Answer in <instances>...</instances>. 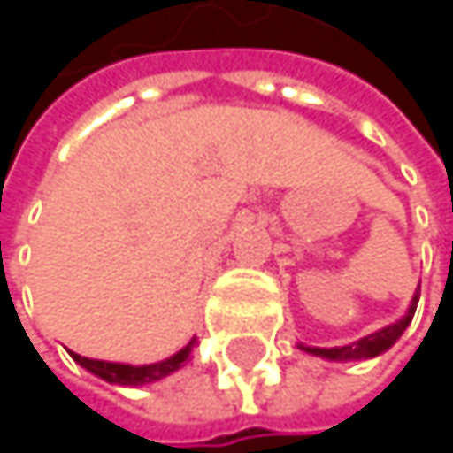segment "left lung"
I'll return each mask as SVG.
<instances>
[{"label":"left lung","instance_id":"1","mask_svg":"<svg viewBox=\"0 0 453 453\" xmlns=\"http://www.w3.org/2000/svg\"><path fill=\"white\" fill-rule=\"evenodd\" d=\"M417 302H419V286H417V291H414V296L409 302V310L396 322H391V325H386V327H380V330H375V333H370V335H365V338H359V341H354L349 346L319 349V346H304V343H299V349L307 351V354H312V357L330 359V362H354V359L380 357L383 351H388L402 338V333L409 327V322L414 317V310H417Z\"/></svg>","mask_w":453,"mask_h":453}]
</instances>
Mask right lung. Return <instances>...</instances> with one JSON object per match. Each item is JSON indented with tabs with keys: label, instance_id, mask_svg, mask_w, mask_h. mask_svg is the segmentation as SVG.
<instances>
[{
	"label": "right lung",
	"instance_id": "add662e5",
	"mask_svg": "<svg viewBox=\"0 0 453 453\" xmlns=\"http://www.w3.org/2000/svg\"><path fill=\"white\" fill-rule=\"evenodd\" d=\"M196 346V338H191L180 351H175L173 357L162 359V362H154V365H123V362H104V359H88V357H81L75 351H70V357L83 367L88 370L91 375L107 380V383H115V386H146V383H157L167 375H173L175 370H180L191 351Z\"/></svg>",
	"mask_w": 453,
	"mask_h": 453
}]
</instances>
